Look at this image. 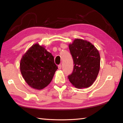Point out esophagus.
I'll list each match as a JSON object with an SVG mask.
<instances>
[{
    "label": "esophagus",
    "instance_id": "34e87169",
    "mask_svg": "<svg viewBox=\"0 0 123 123\" xmlns=\"http://www.w3.org/2000/svg\"><path fill=\"white\" fill-rule=\"evenodd\" d=\"M58 68H59V69H60V70H61V68H62V66H61V64H60V65H59V66H58Z\"/></svg>",
    "mask_w": 123,
    "mask_h": 123
}]
</instances>
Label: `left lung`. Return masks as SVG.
Returning <instances> with one entry per match:
<instances>
[{
  "mask_svg": "<svg viewBox=\"0 0 123 123\" xmlns=\"http://www.w3.org/2000/svg\"><path fill=\"white\" fill-rule=\"evenodd\" d=\"M69 48L74 64V71L68 76L70 82L79 89L90 87L100 70L98 50L90 42L80 38L74 39Z\"/></svg>",
  "mask_w": 123,
  "mask_h": 123,
  "instance_id": "left-lung-1",
  "label": "left lung"
}]
</instances>
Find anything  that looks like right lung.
Here are the masks:
<instances>
[{"label":"right lung","instance_id":"obj_1","mask_svg":"<svg viewBox=\"0 0 123 123\" xmlns=\"http://www.w3.org/2000/svg\"><path fill=\"white\" fill-rule=\"evenodd\" d=\"M19 67L26 82L36 90L47 87L58 69L54 56L38 43L33 44L23 54Z\"/></svg>","mask_w":123,"mask_h":123}]
</instances>
